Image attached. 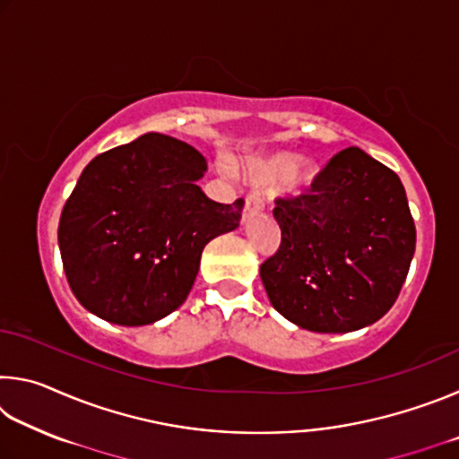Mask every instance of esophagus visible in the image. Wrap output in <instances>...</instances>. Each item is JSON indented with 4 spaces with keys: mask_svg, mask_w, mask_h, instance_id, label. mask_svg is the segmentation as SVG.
Here are the masks:
<instances>
[{
    "mask_svg": "<svg viewBox=\"0 0 459 459\" xmlns=\"http://www.w3.org/2000/svg\"><path fill=\"white\" fill-rule=\"evenodd\" d=\"M261 211V200L257 194H247L245 196V208H243V221H247L248 216L257 214Z\"/></svg>",
    "mask_w": 459,
    "mask_h": 459,
    "instance_id": "esophagus-1",
    "label": "esophagus"
}]
</instances>
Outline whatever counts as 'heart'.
I'll return each instance as SVG.
<instances>
[{"mask_svg":"<svg viewBox=\"0 0 459 459\" xmlns=\"http://www.w3.org/2000/svg\"><path fill=\"white\" fill-rule=\"evenodd\" d=\"M245 176L255 186H271L281 180L285 192L299 194L316 178V166L309 160H298L295 153L275 152L248 160Z\"/></svg>","mask_w":459,"mask_h":459,"instance_id":"heart-1","label":"heart"}]
</instances>
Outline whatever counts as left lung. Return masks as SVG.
<instances>
[{
	"label": "left lung",
	"mask_w": 459,
	"mask_h": 459,
	"mask_svg": "<svg viewBox=\"0 0 459 459\" xmlns=\"http://www.w3.org/2000/svg\"><path fill=\"white\" fill-rule=\"evenodd\" d=\"M273 216L281 245L261 265V281L283 317L344 333L393 307L415 253V222L393 169L346 147L307 194L277 198Z\"/></svg>",
	"instance_id": "8db88e82"
}]
</instances>
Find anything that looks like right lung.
<instances>
[{
    "instance_id": "add662e5",
    "label": "right lung",
    "mask_w": 459,
    "mask_h": 459,
    "mask_svg": "<svg viewBox=\"0 0 459 459\" xmlns=\"http://www.w3.org/2000/svg\"><path fill=\"white\" fill-rule=\"evenodd\" d=\"M206 160L164 134L97 155L58 224L74 298L119 325L153 324L180 307L212 238L238 227L245 200L221 204L200 190Z\"/></svg>"
}]
</instances>
